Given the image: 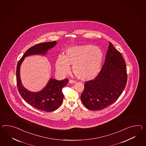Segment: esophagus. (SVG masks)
I'll use <instances>...</instances> for the list:
<instances>
[{
	"mask_svg": "<svg viewBox=\"0 0 146 146\" xmlns=\"http://www.w3.org/2000/svg\"><path fill=\"white\" fill-rule=\"evenodd\" d=\"M76 81L73 80V79H70V80H69V83H71V84H73V83H76Z\"/></svg>",
	"mask_w": 146,
	"mask_h": 146,
	"instance_id": "34e87169",
	"label": "esophagus"
}]
</instances>
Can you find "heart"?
<instances>
[{"label":"heart","instance_id":"obj_1","mask_svg":"<svg viewBox=\"0 0 146 146\" xmlns=\"http://www.w3.org/2000/svg\"><path fill=\"white\" fill-rule=\"evenodd\" d=\"M103 54L99 47L84 44L68 48L64 56L57 57L55 66L58 72L66 74L73 66L74 74L82 80H91L99 74L103 62Z\"/></svg>","mask_w":146,"mask_h":146}]
</instances>
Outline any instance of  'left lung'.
Masks as SVG:
<instances>
[{
    "instance_id": "1",
    "label": "left lung",
    "mask_w": 146,
    "mask_h": 146,
    "mask_svg": "<svg viewBox=\"0 0 146 146\" xmlns=\"http://www.w3.org/2000/svg\"><path fill=\"white\" fill-rule=\"evenodd\" d=\"M127 78L122 55L110 42L105 62L99 74L84 84L81 95L82 103L90 110L99 111L109 107L121 96Z\"/></svg>"
}]
</instances>
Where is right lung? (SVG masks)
<instances>
[{
    "instance_id": "obj_1",
    "label": "right lung",
    "mask_w": 146,
    "mask_h": 146,
    "mask_svg": "<svg viewBox=\"0 0 146 146\" xmlns=\"http://www.w3.org/2000/svg\"><path fill=\"white\" fill-rule=\"evenodd\" d=\"M56 42H48L39 43L31 47L27 50L18 61L16 68V81L18 92L23 99L29 105L39 110L51 112L57 109L63 102L64 95L62 89L66 86L68 79L62 81L51 78L45 88L38 92H32L25 89L21 84L19 70L24 58L33 54H43L47 50L53 47Z\"/></svg>"
}]
</instances>
